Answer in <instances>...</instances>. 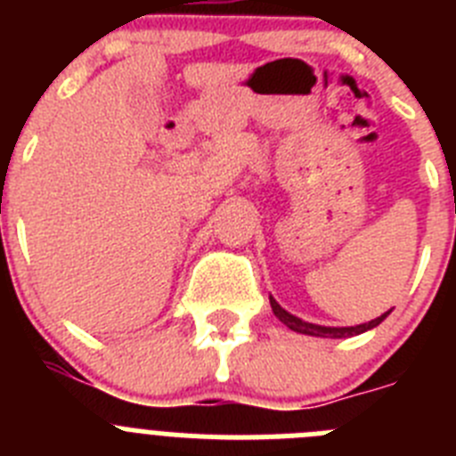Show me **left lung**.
I'll return each mask as SVG.
<instances>
[{
  "label": "left lung",
  "instance_id": "1",
  "mask_svg": "<svg viewBox=\"0 0 456 456\" xmlns=\"http://www.w3.org/2000/svg\"><path fill=\"white\" fill-rule=\"evenodd\" d=\"M269 304H272V310L273 315L278 317V320L283 322L288 329H292V331L297 333H305V336H315V338H349V336H358V333L368 331V329H374L377 324H381L384 322V317L388 315V313H384L381 317H377V320L368 322V324H358V326H342V329H336V326H320V324H310V322H304L299 320V317L289 315L288 310H283L281 305L276 304V301L269 297Z\"/></svg>",
  "mask_w": 456,
  "mask_h": 456
}]
</instances>
